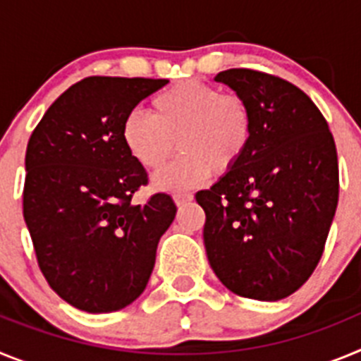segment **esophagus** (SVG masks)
<instances>
[{
  "instance_id": "esophagus-1",
  "label": "esophagus",
  "mask_w": 361,
  "mask_h": 361,
  "mask_svg": "<svg viewBox=\"0 0 361 361\" xmlns=\"http://www.w3.org/2000/svg\"><path fill=\"white\" fill-rule=\"evenodd\" d=\"M173 200L177 206H184V204H188L193 200V195H191V193H175Z\"/></svg>"
}]
</instances>
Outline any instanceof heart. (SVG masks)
I'll use <instances>...</instances> for the list:
<instances>
[{
	"mask_svg": "<svg viewBox=\"0 0 361 361\" xmlns=\"http://www.w3.org/2000/svg\"><path fill=\"white\" fill-rule=\"evenodd\" d=\"M253 135V117L244 99L222 94L200 81H183L152 99V116L132 111L121 128L130 157L157 170L175 149L180 155L153 175V186L183 191L206 183L215 168L226 173L238 164Z\"/></svg>",
	"mask_w": 361,
	"mask_h": 361,
	"instance_id": "1",
	"label": "heart"
}]
</instances>
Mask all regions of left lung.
Listing matches in <instances>:
<instances>
[{
  "label": "left lung",
  "instance_id": "1",
  "mask_svg": "<svg viewBox=\"0 0 361 361\" xmlns=\"http://www.w3.org/2000/svg\"><path fill=\"white\" fill-rule=\"evenodd\" d=\"M215 81L247 103L253 135L238 164L195 195L206 213L204 247L229 291L276 302L320 262L338 206L336 146L320 110L291 82L247 68Z\"/></svg>",
  "mask_w": 361,
  "mask_h": 361
}]
</instances>
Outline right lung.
<instances>
[{"label": "right lung", "mask_w": 361, "mask_h": 361, "mask_svg": "<svg viewBox=\"0 0 361 361\" xmlns=\"http://www.w3.org/2000/svg\"><path fill=\"white\" fill-rule=\"evenodd\" d=\"M166 79L86 78L44 111L25 155L23 216L50 288L73 307L111 312L146 289L175 202L132 197L148 183L121 128Z\"/></svg>", "instance_id": "obj_1"}]
</instances>
